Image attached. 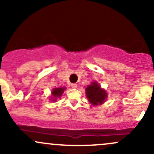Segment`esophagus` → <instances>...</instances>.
I'll list each match as a JSON object with an SVG mask.
<instances>
[{
	"label": "esophagus",
	"mask_w": 154,
	"mask_h": 154,
	"mask_svg": "<svg viewBox=\"0 0 154 154\" xmlns=\"http://www.w3.org/2000/svg\"><path fill=\"white\" fill-rule=\"evenodd\" d=\"M71 87H72V88H77V85L76 84V83H73V84L71 85Z\"/></svg>",
	"instance_id": "1"
}]
</instances>
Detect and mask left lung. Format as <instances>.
<instances>
[{
    "instance_id": "left-lung-1",
    "label": "left lung",
    "mask_w": 154,
    "mask_h": 154,
    "mask_svg": "<svg viewBox=\"0 0 154 154\" xmlns=\"http://www.w3.org/2000/svg\"><path fill=\"white\" fill-rule=\"evenodd\" d=\"M85 91L88 100L93 105L103 103L106 98L107 93L100 88L98 82H93L91 85H88Z\"/></svg>"
}]
</instances>
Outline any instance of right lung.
Listing matches in <instances>:
<instances>
[{
    "mask_svg": "<svg viewBox=\"0 0 154 154\" xmlns=\"http://www.w3.org/2000/svg\"><path fill=\"white\" fill-rule=\"evenodd\" d=\"M63 91H65V88H54L52 91V95L54 97V99L53 100H56L57 98H60L61 95L63 94Z\"/></svg>",
    "mask_w": 154,
    "mask_h": 154,
    "instance_id": "right-lung-1",
    "label": "right lung"
}]
</instances>
